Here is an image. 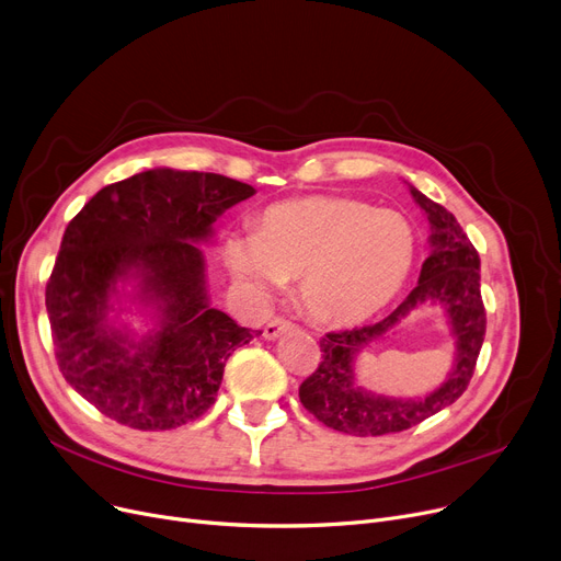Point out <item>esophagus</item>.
Segmentation results:
<instances>
[{
	"mask_svg": "<svg viewBox=\"0 0 561 561\" xmlns=\"http://www.w3.org/2000/svg\"><path fill=\"white\" fill-rule=\"evenodd\" d=\"M290 328H293V325H290V322H288L286 318H273V320L265 322L263 336L268 339V341H275V339H279L284 332H288Z\"/></svg>",
	"mask_w": 561,
	"mask_h": 561,
	"instance_id": "1",
	"label": "esophagus"
}]
</instances>
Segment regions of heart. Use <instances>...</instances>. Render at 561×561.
<instances>
[{
    "mask_svg": "<svg viewBox=\"0 0 561 561\" xmlns=\"http://www.w3.org/2000/svg\"><path fill=\"white\" fill-rule=\"evenodd\" d=\"M416 261V231L393 209L350 197H305L265 209L254 233L233 231L225 263L252 298L302 279V302L322 322H359L389 305Z\"/></svg>",
    "mask_w": 561,
    "mask_h": 561,
    "instance_id": "1",
    "label": "heart"
}]
</instances>
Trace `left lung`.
Masks as SVG:
<instances>
[{"label":"left lung","instance_id":"8db88e82","mask_svg":"<svg viewBox=\"0 0 561 561\" xmlns=\"http://www.w3.org/2000/svg\"><path fill=\"white\" fill-rule=\"evenodd\" d=\"M432 225V252L425 259L419 286L407 300L375 325L330 332L320 339V364L300 385V402L322 425L352 436H381L404 432L450 407L473 377L486 332V311L480 293V256L444 206L411 186ZM427 301L447 309L456 336V364L447 381L425 399L375 397L354 385V357L383 335L411 310Z\"/></svg>","mask_w":561,"mask_h":561}]
</instances>
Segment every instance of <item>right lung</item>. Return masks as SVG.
Returning <instances> with one entry per match:
<instances>
[{
    "instance_id": "obj_1",
    "label": "right lung",
    "mask_w": 561,
    "mask_h": 561,
    "mask_svg": "<svg viewBox=\"0 0 561 561\" xmlns=\"http://www.w3.org/2000/svg\"><path fill=\"white\" fill-rule=\"evenodd\" d=\"M252 195L222 174L154 168L104 186L66 227L45 288L56 362L111 421L172 430L216 402L229 355L254 336L209 305L197 243ZM127 280L158 313L138 342L107 318Z\"/></svg>"
}]
</instances>
